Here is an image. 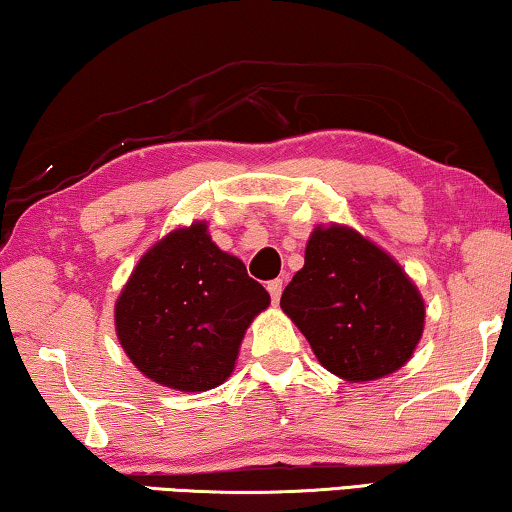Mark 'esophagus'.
Listing matches in <instances>:
<instances>
[{
	"instance_id": "obj_1",
	"label": "esophagus",
	"mask_w": 512,
	"mask_h": 512,
	"mask_svg": "<svg viewBox=\"0 0 512 512\" xmlns=\"http://www.w3.org/2000/svg\"><path fill=\"white\" fill-rule=\"evenodd\" d=\"M268 291H270V295H272V302H279L281 291H284V281H281V279L268 281Z\"/></svg>"
}]
</instances>
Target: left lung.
I'll list each match as a JSON object with an SVG mask.
<instances>
[{
	"label": "left lung",
	"mask_w": 512,
	"mask_h": 512,
	"mask_svg": "<svg viewBox=\"0 0 512 512\" xmlns=\"http://www.w3.org/2000/svg\"><path fill=\"white\" fill-rule=\"evenodd\" d=\"M279 305L318 362L353 383L402 369L425 330V300L413 279L379 244L342 224L311 231L305 265Z\"/></svg>",
	"instance_id": "1"
}]
</instances>
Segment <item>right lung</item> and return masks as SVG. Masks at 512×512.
Masks as SVG:
<instances>
[{
    "instance_id": "1",
    "label": "right lung",
    "mask_w": 512,
    "mask_h": 512,
    "mask_svg": "<svg viewBox=\"0 0 512 512\" xmlns=\"http://www.w3.org/2000/svg\"><path fill=\"white\" fill-rule=\"evenodd\" d=\"M268 305L270 293L240 258L194 221L140 256L115 302V332L147 379L205 392L233 374L244 332Z\"/></svg>"
}]
</instances>
